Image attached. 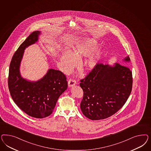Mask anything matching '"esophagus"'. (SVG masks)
I'll list each match as a JSON object with an SVG mask.
<instances>
[{
	"mask_svg": "<svg viewBox=\"0 0 151 151\" xmlns=\"http://www.w3.org/2000/svg\"><path fill=\"white\" fill-rule=\"evenodd\" d=\"M76 82L75 80L70 79L68 81V86L69 87H73V86L76 85Z\"/></svg>",
	"mask_w": 151,
	"mask_h": 151,
	"instance_id": "esophagus-1",
	"label": "esophagus"
}]
</instances>
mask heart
Instances as JSON below:
<instances>
[{
    "mask_svg": "<svg viewBox=\"0 0 151 151\" xmlns=\"http://www.w3.org/2000/svg\"><path fill=\"white\" fill-rule=\"evenodd\" d=\"M96 47L95 42L91 39H83L75 46L71 51L65 50L60 58V62L65 71H70L78 64V61L86 56ZM100 52L95 51L88 56L82 64L81 69L83 71L94 69L98 63Z\"/></svg>",
    "mask_w": 151,
    "mask_h": 151,
    "instance_id": "1",
    "label": "heart"
}]
</instances>
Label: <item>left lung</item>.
I'll use <instances>...</instances> for the list:
<instances>
[{"mask_svg": "<svg viewBox=\"0 0 151 151\" xmlns=\"http://www.w3.org/2000/svg\"><path fill=\"white\" fill-rule=\"evenodd\" d=\"M123 61L130 62L128 56ZM80 81L82 113L88 119L99 120L114 114L126 103L132 90V73L127 66L119 63L98 64Z\"/></svg>", "mask_w": 151, "mask_h": 151, "instance_id": "8db88e82", "label": "left lung"}]
</instances>
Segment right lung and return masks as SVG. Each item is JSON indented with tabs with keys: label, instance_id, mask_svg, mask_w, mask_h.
Returning a JSON list of instances; mask_svg holds the SVG:
<instances>
[{
	"label": "right lung",
	"instance_id": "right-lung-1",
	"mask_svg": "<svg viewBox=\"0 0 151 151\" xmlns=\"http://www.w3.org/2000/svg\"><path fill=\"white\" fill-rule=\"evenodd\" d=\"M40 34V31L32 32L19 47L10 64L8 78L9 91L14 102L25 113L37 119L50 115L60 96L68 88L65 75L55 69H49L37 81L22 76L20 68L24 51L38 41Z\"/></svg>",
	"mask_w": 151,
	"mask_h": 151
}]
</instances>
